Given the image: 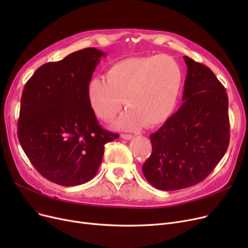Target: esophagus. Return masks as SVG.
I'll return each mask as SVG.
<instances>
[{"instance_id": "obj_1", "label": "esophagus", "mask_w": 248, "mask_h": 248, "mask_svg": "<svg viewBox=\"0 0 248 248\" xmlns=\"http://www.w3.org/2000/svg\"><path fill=\"white\" fill-rule=\"evenodd\" d=\"M121 138L124 139V140H131V139H133V136L132 135H127V134H122Z\"/></svg>"}]
</instances>
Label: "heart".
Masks as SVG:
<instances>
[{"instance_id":"1","label":"heart","mask_w":248,"mask_h":248,"mask_svg":"<svg viewBox=\"0 0 248 248\" xmlns=\"http://www.w3.org/2000/svg\"><path fill=\"white\" fill-rule=\"evenodd\" d=\"M183 79L181 65L172 56L132 57L112 64L106 80L93 78L86 93L91 108L104 122L113 120L125 102L132 110L120 117L117 125L155 127L174 112Z\"/></svg>"}]
</instances>
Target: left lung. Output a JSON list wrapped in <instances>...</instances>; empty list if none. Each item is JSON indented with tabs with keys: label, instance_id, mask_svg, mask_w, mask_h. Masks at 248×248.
<instances>
[{
	"label": "left lung",
	"instance_id": "left-lung-1",
	"mask_svg": "<svg viewBox=\"0 0 248 248\" xmlns=\"http://www.w3.org/2000/svg\"><path fill=\"white\" fill-rule=\"evenodd\" d=\"M184 103L150 136L152 154L142 165L149 183L163 191L202 182L223 158L230 139L224 86L204 64L184 56Z\"/></svg>",
	"mask_w": 248,
	"mask_h": 248
}]
</instances>
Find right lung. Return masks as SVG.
Listing matches in <instances>:
<instances>
[{"mask_svg":"<svg viewBox=\"0 0 248 248\" xmlns=\"http://www.w3.org/2000/svg\"><path fill=\"white\" fill-rule=\"evenodd\" d=\"M104 55L95 48L73 52L43 64L24 86L19 141L36 170L58 185L90 181L101 164L104 145L119 138L98 124L86 93Z\"/></svg>","mask_w":248,"mask_h":248,"instance_id":"1","label":"right lung"}]
</instances>
